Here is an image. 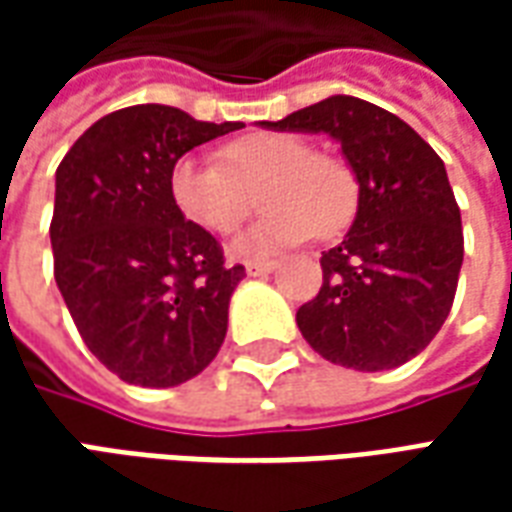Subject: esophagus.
<instances>
[{
    "label": "esophagus",
    "instance_id": "1",
    "mask_svg": "<svg viewBox=\"0 0 512 512\" xmlns=\"http://www.w3.org/2000/svg\"><path fill=\"white\" fill-rule=\"evenodd\" d=\"M244 266L249 277H263V274H271V271L277 268V263H268V260H249Z\"/></svg>",
    "mask_w": 512,
    "mask_h": 512
}]
</instances>
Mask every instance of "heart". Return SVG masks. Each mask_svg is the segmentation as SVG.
<instances>
[{
  "label": "heart",
  "mask_w": 512,
  "mask_h": 512,
  "mask_svg": "<svg viewBox=\"0 0 512 512\" xmlns=\"http://www.w3.org/2000/svg\"><path fill=\"white\" fill-rule=\"evenodd\" d=\"M222 161L183 156L169 172V191L180 213L205 230L224 235L255 208L266 216L235 238V252L263 255L315 238H334L356 211L351 167L329 153H315L304 136L260 131L222 147Z\"/></svg>",
  "instance_id": "obj_1"
}]
</instances>
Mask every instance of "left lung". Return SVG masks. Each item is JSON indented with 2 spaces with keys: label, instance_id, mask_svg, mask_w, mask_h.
I'll return each mask as SVG.
<instances>
[{
  "label": "left lung",
  "instance_id": "obj_1",
  "mask_svg": "<svg viewBox=\"0 0 512 512\" xmlns=\"http://www.w3.org/2000/svg\"><path fill=\"white\" fill-rule=\"evenodd\" d=\"M260 126L334 136L359 183L354 224L323 252L321 290L296 312L304 340L334 365L367 373L414 359L447 321L463 263L444 161L400 117L354 95Z\"/></svg>",
  "mask_w": 512,
  "mask_h": 512
}]
</instances>
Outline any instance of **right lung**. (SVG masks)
I'll use <instances>...</instances> for the list:
<instances>
[{
  "mask_svg": "<svg viewBox=\"0 0 512 512\" xmlns=\"http://www.w3.org/2000/svg\"><path fill=\"white\" fill-rule=\"evenodd\" d=\"M244 128L175 106L117 109L57 167L54 279L84 345L136 386H178L219 354L244 266L172 200L169 172L191 147Z\"/></svg>",
  "mask_w": 512,
  "mask_h": 512,
  "instance_id": "add662e5",
  "label": "right lung"
}]
</instances>
